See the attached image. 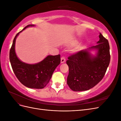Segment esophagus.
<instances>
[{"instance_id": "34e87169", "label": "esophagus", "mask_w": 121, "mask_h": 121, "mask_svg": "<svg viewBox=\"0 0 121 121\" xmlns=\"http://www.w3.org/2000/svg\"><path fill=\"white\" fill-rule=\"evenodd\" d=\"M65 57H62L61 58L60 63H61V64H63V63H65Z\"/></svg>"}]
</instances>
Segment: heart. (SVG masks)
<instances>
[{
	"mask_svg": "<svg viewBox=\"0 0 121 121\" xmlns=\"http://www.w3.org/2000/svg\"><path fill=\"white\" fill-rule=\"evenodd\" d=\"M78 43V41H77V40H73L71 42L70 44H71V45L74 46V45H77Z\"/></svg>",
	"mask_w": 121,
	"mask_h": 121,
	"instance_id": "obj_1",
	"label": "heart"
}]
</instances>
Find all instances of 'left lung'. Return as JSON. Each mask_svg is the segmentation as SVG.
<instances>
[{
	"instance_id": "1",
	"label": "left lung",
	"mask_w": 121,
	"mask_h": 121,
	"mask_svg": "<svg viewBox=\"0 0 121 121\" xmlns=\"http://www.w3.org/2000/svg\"><path fill=\"white\" fill-rule=\"evenodd\" d=\"M95 46L82 50L68 57L67 84L74 91L92 88L104 78L110 62L108 40L100 33ZM95 51L96 54L91 53Z\"/></svg>"
}]
</instances>
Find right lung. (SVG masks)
Here are the masks:
<instances>
[{
  "mask_svg": "<svg viewBox=\"0 0 121 121\" xmlns=\"http://www.w3.org/2000/svg\"><path fill=\"white\" fill-rule=\"evenodd\" d=\"M34 26L29 25L16 35L10 49L9 60L14 74L22 84L30 88L42 89L49 83L55 69L60 63V56L49 55L34 64L24 63L18 58L15 51L17 37L27 28Z\"/></svg>",
  "mask_w": 121,
  "mask_h": 121,
  "instance_id": "obj_1",
  "label": "right lung"
}]
</instances>
